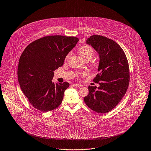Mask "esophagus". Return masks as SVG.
Masks as SVG:
<instances>
[{"label": "esophagus", "mask_w": 151, "mask_h": 151, "mask_svg": "<svg viewBox=\"0 0 151 151\" xmlns=\"http://www.w3.org/2000/svg\"><path fill=\"white\" fill-rule=\"evenodd\" d=\"M73 85H74V86H75V87H81V86H82L81 85L78 84V83H75Z\"/></svg>", "instance_id": "esophagus-1"}]
</instances>
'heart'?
Segmentation results:
<instances>
[{
    "label": "heart",
    "instance_id": "obj_1",
    "mask_svg": "<svg viewBox=\"0 0 151 151\" xmlns=\"http://www.w3.org/2000/svg\"><path fill=\"white\" fill-rule=\"evenodd\" d=\"M78 53L81 55V57L85 60H91L94 54V50L93 47L89 45H83L80 47L78 50ZM69 54L66 57L65 59L67 60L68 58ZM85 75V72H81L78 73L79 76H83Z\"/></svg>",
    "mask_w": 151,
    "mask_h": 151
}]
</instances>
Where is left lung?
Returning <instances> with one entry per match:
<instances>
[{
  "mask_svg": "<svg viewBox=\"0 0 151 151\" xmlns=\"http://www.w3.org/2000/svg\"><path fill=\"white\" fill-rule=\"evenodd\" d=\"M86 44L99 55L98 73L93 79L100 86H89V94L84 97L86 104L98 113L113 110L125 94L129 82V65L126 55L114 41L101 35H93Z\"/></svg>",
  "mask_w": 151,
  "mask_h": 151,
  "instance_id": "8db88e82",
  "label": "left lung"
}]
</instances>
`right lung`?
I'll return each instance as SVG.
<instances>
[{
    "label": "right lung",
    "instance_id": "right-lung-1",
    "mask_svg": "<svg viewBox=\"0 0 151 151\" xmlns=\"http://www.w3.org/2000/svg\"><path fill=\"white\" fill-rule=\"evenodd\" d=\"M78 41L75 37L45 36L32 42L22 54L17 69L19 83L36 109L47 112L61 104L69 83H54V71L63 65Z\"/></svg>",
    "mask_w": 151,
    "mask_h": 151
}]
</instances>
